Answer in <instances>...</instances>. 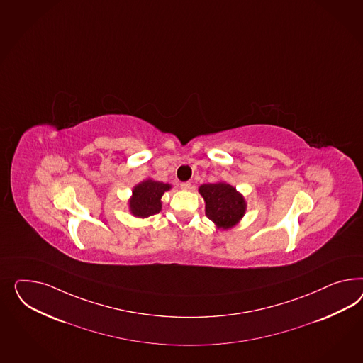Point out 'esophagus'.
<instances>
[{
  "mask_svg": "<svg viewBox=\"0 0 363 363\" xmlns=\"http://www.w3.org/2000/svg\"><path fill=\"white\" fill-rule=\"evenodd\" d=\"M180 188H182L183 191H189V189L192 188V186H191V183H189V182H184V183H182V184H180Z\"/></svg>",
  "mask_w": 363,
  "mask_h": 363,
  "instance_id": "34e87169",
  "label": "esophagus"
}]
</instances>
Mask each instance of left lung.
Segmentation results:
<instances>
[{"label": "left lung", "instance_id": "1", "mask_svg": "<svg viewBox=\"0 0 363 363\" xmlns=\"http://www.w3.org/2000/svg\"><path fill=\"white\" fill-rule=\"evenodd\" d=\"M200 195L206 201V215L220 229L235 227L247 211L244 196L235 186L227 183L203 184L199 188Z\"/></svg>", "mask_w": 363, "mask_h": 363}]
</instances>
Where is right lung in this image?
Wrapping results in <instances>:
<instances>
[{"label":"right lung","instance_id":"add662e5","mask_svg":"<svg viewBox=\"0 0 363 363\" xmlns=\"http://www.w3.org/2000/svg\"><path fill=\"white\" fill-rule=\"evenodd\" d=\"M171 186L155 182L152 179L143 180L133 189V196L128 200L130 212L136 218H148L160 212L162 209V196Z\"/></svg>","mask_w":363,"mask_h":363}]
</instances>
